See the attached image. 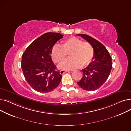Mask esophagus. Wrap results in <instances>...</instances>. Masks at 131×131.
<instances>
[{"label": "esophagus", "instance_id": "34e87169", "mask_svg": "<svg viewBox=\"0 0 131 131\" xmlns=\"http://www.w3.org/2000/svg\"><path fill=\"white\" fill-rule=\"evenodd\" d=\"M69 72V71H64V70H60L59 73H60V74H64V73H65L66 72Z\"/></svg>", "mask_w": 131, "mask_h": 131}]
</instances>
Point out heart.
Returning a JSON list of instances; mask_svg holds the SVG:
<instances>
[{"mask_svg": "<svg viewBox=\"0 0 131 131\" xmlns=\"http://www.w3.org/2000/svg\"><path fill=\"white\" fill-rule=\"evenodd\" d=\"M69 52L71 57L60 65V68L67 70L76 69L81 65L83 67L88 65L94 56V49L90 43L72 37L65 40L61 46L54 45L51 50V57L54 63L59 64Z\"/></svg>", "mask_w": 131, "mask_h": 131, "instance_id": "heart-1", "label": "heart"}]
</instances>
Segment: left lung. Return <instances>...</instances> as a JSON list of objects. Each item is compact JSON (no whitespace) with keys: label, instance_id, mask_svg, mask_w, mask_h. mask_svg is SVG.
<instances>
[{"label":"left lung","instance_id":"1","mask_svg":"<svg viewBox=\"0 0 131 131\" xmlns=\"http://www.w3.org/2000/svg\"><path fill=\"white\" fill-rule=\"evenodd\" d=\"M93 47L94 60L82 70L83 76L77 82L82 89L94 91L100 88L107 80L112 68V57L106 47L99 41L86 34H78Z\"/></svg>","mask_w":131,"mask_h":131}]
</instances>
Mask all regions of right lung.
Instances as JSON below:
<instances>
[{"label": "right lung", "instance_id": "obj_1", "mask_svg": "<svg viewBox=\"0 0 131 131\" xmlns=\"http://www.w3.org/2000/svg\"><path fill=\"white\" fill-rule=\"evenodd\" d=\"M63 37L60 33H46L34 40L22 56L21 67L27 83L39 92L47 93L56 89L62 75L51 59L54 45Z\"/></svg>", "mask_w": 131, "mask_h": 131}]
</instances>
